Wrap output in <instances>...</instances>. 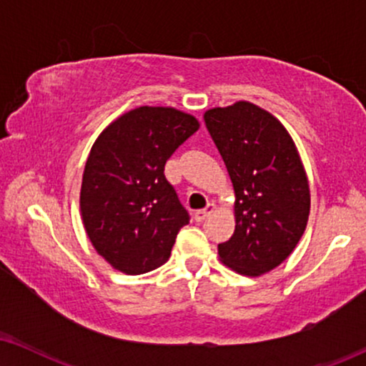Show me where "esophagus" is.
Segmentation results:
<instances>
[{"instance_id": "obj_1", "label": "esophagus", "mask_w": 366, "mask_h": 366, "mask_svg": "<svg viewBox=\"0 0 366 366\" xmlns=\"http://www.w3.org/2000/svg\"><path fill=\"white\" fill-rule=\"evenodd\" d=\"M213 209H214V204H213V203H208L207 208H204V209H198V212L194 213V219H197L198 223H203L204 219H207V218L209 217V214L213 213Z\"/></svg>"}]
</instances>
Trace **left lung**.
Instances as JSON below:
<instances>
[{
    "mask_svg": "<svg viewBox=\"0 0 366 366\" xmlns=\"http://www.w3.org/2000/svg\"><path fill=\"white\" fill-rule=\"evenodd\" d=\"M234 188V233L218 254L234 272L258 277L290 257L307 228L310 188L302 159L283 124L238 102L204 113Z\"/></svg>",
    "mask_w": 366,
    "mask_h": 366,
    "instance_id": "obj_1",
    "label": "left lung"
}]
</instances>
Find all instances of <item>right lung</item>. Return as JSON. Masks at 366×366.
Segmentation results:
<instances>
[{"label":"right lung","mask_w":366,"mask_h":366,"mask_svg":"<svg viewBox=\"0 0 366 366\" xmlns=\"http://www.w3.org/2000/svg\"><path fill=\"white\" fill-rule=\"evenodd\" d=\"M199 128L174 108L124 113L94 142L83 173L81 217L93 247L113 268L142 274L162 267L189 214L164 164Z\"/></svg>","instance_id":"add662e5"}]
</instances>
